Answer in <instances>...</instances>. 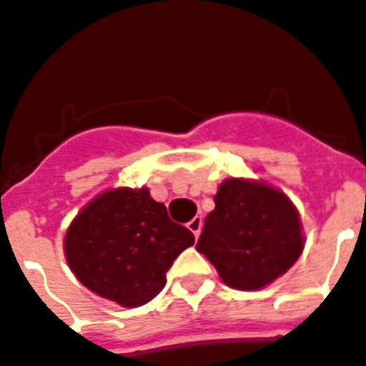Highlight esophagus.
<instances>
[{
  "label": "esophagus",
  "mask_w": 366,
  "mask_h": 366,
  "mask_svg": "<svg viewBox=\"0 0 366 366\" xmlns=\"http://www.w3.org/2000/svg\"><path fill=\"white\" fill-rule=\"evenodd\" d=\"M202 224H204V221H202V217H194L188 223V229H190L192 232H194V237H199V232H202Z\"/></svg>",
  "instance_id": "1"
}]
</instances>
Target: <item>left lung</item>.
Returning <instances> with one entry per match:
<instances>
[{
    "label": "left lung",
    "mask_w": 366,
    "mask_h": 366,
    "mask_svg": "<svg viewBox=\"0 0 366 366\" xmlns=\"http://www.w3.org/2000/svg\"><path fill=\"white\" fill-rule=\"evenodd\" d=\"M213 202L196 248L224 285L258 291L293 267L305 248V232L285 192L262 180L227 178Z\"/></svg>",
    "instance_id": "obj_1"
}]
</instances>
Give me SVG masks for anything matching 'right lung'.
Listing matches in <instances>:
<instances>
[{
  "label": "right lung",
  "instance_id": "obj_1",
  "mask_svg": "<svg viewBox=\"0 0 366 366\" xmlns=\"http://www.w3.org/2000/svg\"><path fill=\"white\" fill-rule=\"evenodd\" d=\"M192 244L194 234L170 221L149 188H110L75 215L64 254L89 291L135 308L161 293L172 262Z\"/></svg>",
  "mask_w": 366,
  "mask_h": 366
}]
</instances>
